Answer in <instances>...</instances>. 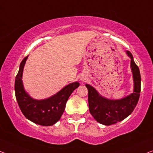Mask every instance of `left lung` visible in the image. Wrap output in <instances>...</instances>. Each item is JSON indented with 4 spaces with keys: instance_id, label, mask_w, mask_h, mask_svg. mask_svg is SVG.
Returning a JSON list of instances; mask_svg holds the SVG:
<instances>
[{
    "instance_id": "8db88e82",
    "label": "left lung",
    "mask_w": 153,
    "mask_h": 153,
    "mask_svg": "<svg viewBox=\"0 0 153 153\" xmlns=\"http://www.w3.org/2000/svg\"><path fill=\"white\" fill-rule=\"evenodd\" d=\"M127 54L131 59V68L134 78V92L120 100H109L100 95L89 85L88 89V101L91 114L98 123L110 126L126 119L132 112L138 102L141 91V75L138 66L135 64L130 51Z\"/></svg>"
}]
</instances>
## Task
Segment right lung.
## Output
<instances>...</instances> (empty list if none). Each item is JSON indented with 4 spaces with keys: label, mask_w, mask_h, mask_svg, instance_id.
<instances>
[{
    "label": "right lung",
    "mask_w": 153,
    "mask_h": 153,
    "mask_svg": "<svg viewBox=\"0 0 153 153\" xmlns=\"http://www.w3.org/2000/svg\"><path fill=\"white\" fill-rule=\"evenodd\" d=\"M27 56L21 62L15 79V96L20 109L27 119L34 123L51 126L60 119L66 104L72 92L79 86L76 82L64 87L52 97L45 100H34L25 91L22 82V74Z\"/></svg>",
    "instance_id": "obj_1"
}]
</instances>
